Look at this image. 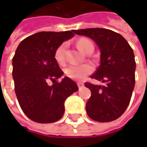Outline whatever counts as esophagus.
<instances>
[{"label": "esophagus", "mask_w": 147, "mask_h": 147, "mask_svg": "<svg viewBox=\"0 0 147 147\" xmlns=\"http://www.w3.org/2000/svg\"><path fill=\"white\" fill-rule=\"evenodd\" d=\"M77 86H78L79 88H82L83 87V83L81 82H77Z\"/></svg>", "instance_id": "obj_1"}]
</instances>
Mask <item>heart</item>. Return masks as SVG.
I'll list each match as a JSON object with an SVG mask.
<instances>
[{"mask_svg": "<svg viewBox=\"0 0 147 147\" xmlns=\"http://www.w3.org/2000/svg\"><path fill=\"white\" fill-rule=\"evenodd\" d=\"M77 47L79 49L87 53V51L92 47H94V44L92 42L87 38H82L77 42ZM65 48L66 44L62 43L59 45L54 52V59L59 65H63L65 62ZM94 71V67L91 65L84 64V65H71L66 68L65 73L66 75L74 80H82L87 76L90 75Z\"/></svg>", "mask_w": 147, "mask_h": 147, "instance_id": "obj_1", "label": "heart"}]
</instances>
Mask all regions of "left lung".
Here are the masks:
<instances>
[{"instance_id": "1", "label": "left lung", "mask_w": 147, "mask_h": 147, "mask_svg": "<svg viewBox=\"0 0 147 147\" xmlns=\"http://www.w3.org/2000/svg\"><path fill=\"white\" fill-rule=\"evenodd\" d=\"M74 32L91 38L100 50V65L91 78L104 85L85 82L91 90L87 113L97 122L114 121L126 111L134 88L136 65L132 47L120 34L111 30L90 28Z\"/></svg>"}]
</instances>
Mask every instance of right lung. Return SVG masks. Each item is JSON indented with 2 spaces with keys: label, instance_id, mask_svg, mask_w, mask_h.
Returning a JSON list of instances; mask_svg holds the SVG:
<instances>
[{
  "label": "right lung",
  "instance_id": "add662e5",
  "mask_svg": "<svg viewBox=\"0 0 147 147\" xmlns=\"http://www.w3.org/2000/svg\"><path fill=\"white\" fill-rule=\"evenodd\" d=\"M71 31H42L26 37L13 58V77L19 105L32 121L50 123L65 112V100L78 90L76 83L65 76L54 59V52L63 42L74 36ZM53 81L49 86L47 82Z\"/></svg>",
  "mask_w": 147,
  "mask_h": 147
}]
</instances>
